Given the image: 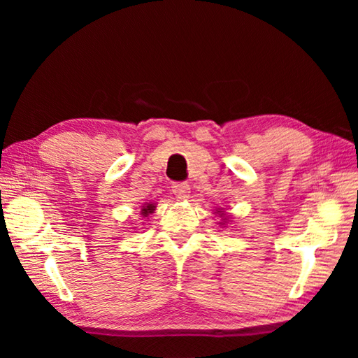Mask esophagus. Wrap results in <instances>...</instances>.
<instances>
[{"label":"esophagus","mask_w":358,"mask_h":358,"mask_svg":"<svg viewBox=\"0 0 358 358\" xmlns=\"http://www.w3.org/2000/svg\"><path fill=\"white\" fill-rule=\"evenodd\" d=\"M172 192L177 199H186L189 196V185L187 183H173Z\"/></svg>","instance_id":"1"}]
</instances>
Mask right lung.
<instances>
[{
	"instance_id": "obj_1",
	"label": "right lung",
	"mask_w": 358,
	"mask_h": 358,
	"mask_svg": "<svg viewBox=\"0 0 358 358\" xmlns=\"http://www.w3.org/2000/svg\"><path fill=\"white\" fill-rule=\"evenodd\" d=\"M155 208H156V207H155L153 203H148L147 207H143V208H142V215H143V216H148L150 213H153V210H155Z\"/></svg>"
}]
</instances>
